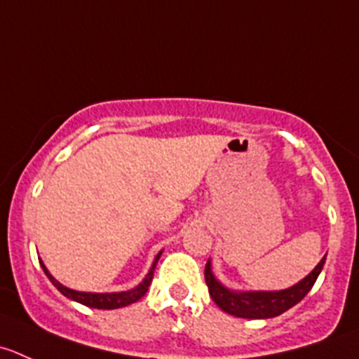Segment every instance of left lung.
I'll return each mask as SVG.
<instances>
[{
  "instance_id": "obj_1",
  "label": "left lung",
  "mask_w": 359,
  "mask_h": 359,
  "mask_svg": "<svg viewBox=\"0 0 359 359\" xmlns=\"http://www.w3.org/2000/svg\"><path fill=\"white\" fill-rule=\"evenodd\" d=\"M326 256L318 263V266L309 273L305 279L287 290L280 291H233L222 286L215 276L212 273V263L207 261L205 266V283L208 286L212 300L215 302L221 311L235 316V318L245 319H270L280 316L283 312L290 311L291 307L302 302L305 294L312 290L318 280L323 266H325Z\"/></svg>"
}]
</instances>
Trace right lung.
Returning a JSON list of instances; mask_svg holds the SVG:
<instances>
[{
	"mask_svg": "<svg viewBox=\"0 0 359 359\" xmlns=\"http://www.w3.org/2000/svg\"><path fill=\"white\" fill-rule=\"evenodd\" d=\"M161 254H163V250L161 252H158V256L154 257V263H152L151 270H149V273L145 276V279L142 280L137 287H133V290H130V291H121V293H83V291L69 290V287L62 286L61 283H57V280H55L54 277L48 273L47 266H45L43 263H40V264H41V268H43L45 276L48 277V280H50V283L57 287V291H61L66 298L79 302V304L86 305V307L110 311V309H121V307H126V305L135 304V302H138L145 293H147L149 286H151V283H152V277H154L156 264H158V259L161 257Z\"/></svg>",
	"mask_w": 359,
	"mask_h": 359,
	"instance_id": "1",
	"label": "right lung"
}]
</instances>
